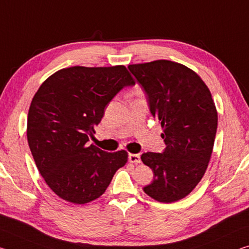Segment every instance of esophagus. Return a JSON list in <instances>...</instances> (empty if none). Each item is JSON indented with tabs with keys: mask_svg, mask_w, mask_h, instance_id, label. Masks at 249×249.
<instances>
[{
	"mask_svg": "<svg viewBox=\"0 0 249 249\" xmlns=\"http://www.w3.org/2000/svg\"><path fill=\"white\" fill-rule=\"evenodd\" d=\"M128 160L131 163H141V155L140 154H129L128 155Z\"/></svg>",
	"mask_w": 249,
	"mask_h": 249,
	"instance_id": "1",
	"label": "esophagus"
}]
</instances>
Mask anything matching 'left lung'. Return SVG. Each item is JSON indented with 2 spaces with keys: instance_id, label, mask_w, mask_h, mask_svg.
<instances>
[{
  "instance_id": "8db88e82",
  "label": "left lung",
  "mask_w": 249,
  "mask_h": 249,
  "mask_svg": "<svg viewBox=\"0 0 249 249\" xmlns=\"http://www.w3.org/2000/svg\"><path fill=\"white\" fill-rule=\"evenodd\" d=\"M128 69L147 94L166 145L161 154H142L154 173L143 189L157 202H177L196 187L210 163L218 120L211 90L198 74L176 62L157 60Z\"/></svg>"
}]
</instances>
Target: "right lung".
Masks as SVG:
<instances>
[{
	"label": "right lung",
	"instance_id": "right-lung-1",
	"mask_svg": "<svg viewBox=\"0 0 249 249\" xmlns=\"http://www.w3.org/2000/svg\"><path fill=\"white\" fill-rule=\"evenodd\" d=\"M135 80L124 65L71 66L42 83L27 115V142L39 174L62 199L86 204L104 194L127 152L89 144L105 106Z\"/></svg>",
	"mask_w": 249,
	"mask_h": 249
}]
</instances>
